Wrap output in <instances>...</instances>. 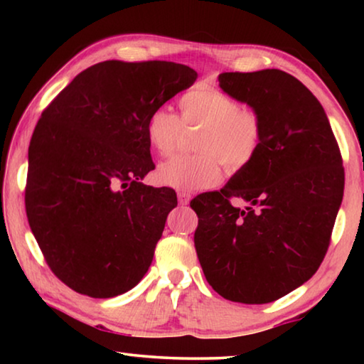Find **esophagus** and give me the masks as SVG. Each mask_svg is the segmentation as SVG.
<instances>
[{"label":"esophagus","mask_w":364,"mask_h":364,"mask_svg":"<svg viewBox=\"0 0 364 364\" xmlns=\"http://www.w3.org/2000/svg\"><path fill=\"white\" fill-rule=\"evenodd\" d=\"M189 200H191V196L188 193H183V191H180V193H178V204H180V205H188Z\"/></svg>","instance_id":"34e87169"}]
</instances>
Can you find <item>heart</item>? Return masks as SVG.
I'll use <instances>...</instances> for the list:
<instances>
[{"label": "heart", "mask_w": 364, "mask_h": 364, "mask_svg": "<svg viewBox=\"0 0 364 364\" xmlns=\"http://www.w3.org/2000/svg\"><path fill=\"white\" fill-rule=\"evenodd\" d=\"M181 115L168 107H156L147 117L146 136L160 157L176 151L184 127H202L194 147L157 170L160 183L181 191L217 186L228 170L239 171L254 162L263 144V119L254 107L241 106L236 97L213 86H196L180 97Z\"/></svg>", "instance_id": "b5f03b06"}]
</instances>
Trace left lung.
<instances>
[{
    "label": "left lung",
    "instance_id": "1",
    "mask_svg": "<svg viewBox=\"0 0 364 364\" xmlns=\"http://www.w3.org/2000/svg\"><path fill=\"white\" fill-rule=\"evenodd\" d=\"M218 82L258 110L264 133L249 167L191 200L197 258L221 297L269 304L310 279L328 252L343 196L341 149L321 104L289 73L225 72ZM234 196L250 205L234 208Z\"/></svg>",
    "mask_w": 364,
    "mask_h": 364
}]
</instances>
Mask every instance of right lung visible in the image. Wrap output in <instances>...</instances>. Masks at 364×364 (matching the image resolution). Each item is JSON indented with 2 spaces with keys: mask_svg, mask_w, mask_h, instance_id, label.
Segmentation results:
<instances>
[{
  "mask_svg": "<svg viewBox=\"0 0 364 364\" xmlns=\"http://www.w3.org/2000/svg\"><path fill=\"white\" fill-rule=\"evenodd\" d=\"M196 78L167 60H104L41 112L28 146L26 212L48 267L75 292L115 297L149 269L178 200L171 188L139 181L156 168L146 122Z\"/></svg>",
  "mask_w": 364,
  "mask_h": 364,
  "instance_id": "add662e5",
  "label": "right lung"
}]
</instances>
